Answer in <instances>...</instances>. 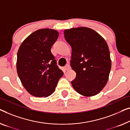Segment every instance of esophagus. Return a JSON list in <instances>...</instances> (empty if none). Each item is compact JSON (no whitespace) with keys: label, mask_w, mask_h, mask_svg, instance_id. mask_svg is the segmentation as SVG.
Segmentation results:
<instances>
[{"label":"esophagus","mask_w":130,"mask_h":130,"mask_svg":"<svg viewBox=\"0 0 130 130\" xmlns=\"http://www.w3.org/2000/svg\"><path fill=\"white\" fill-rule=\"evenodd\" d=\"M64 68H65V71H69V69H71V67H70V65H69L67 64V65L65 66Z\"/></svg>","instance_id":"1"}]
</instances>
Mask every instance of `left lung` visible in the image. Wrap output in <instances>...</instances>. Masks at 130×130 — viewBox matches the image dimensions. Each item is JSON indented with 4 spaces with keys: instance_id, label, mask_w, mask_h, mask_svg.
I'll use <instances>...</instances> for the list:
<instances>
[{
    "instance_id": "1",
    "label": "left lung",
    "mask_w": 130,
    "mask_h": 130,
    "mask_svg": "<svg viewBox=\"0 0 130 130\" xmlns=\"http://www.w3.org/2000/svg\"><path fill=\"white\" fill-rule=\"evenodd\" d=\"M64 37L72 48L71 67L76 73L71 84L81 95L90 97L100 93L107 84L111 61L108 46L92 28L66 29Z\"/></svg>"
}]
</instances>
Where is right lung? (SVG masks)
<instances>
[{"label": "right lung", "instance_id": "add662e5", "mask_svg": "<svg viewBox=\"0 0 130 130\" xmlns=\"http://www.w3.org/2000/svg\"><path fill=\"white\" fill-rule=\"evenodd\" d=\"M58 36L59 32L54 29H40L29 35L19 47L17 74L23 86L32 96H50L63 76L51 52Z\"/></svg>", "mask_w": 130, "mask_h": 130}]
</instances>
